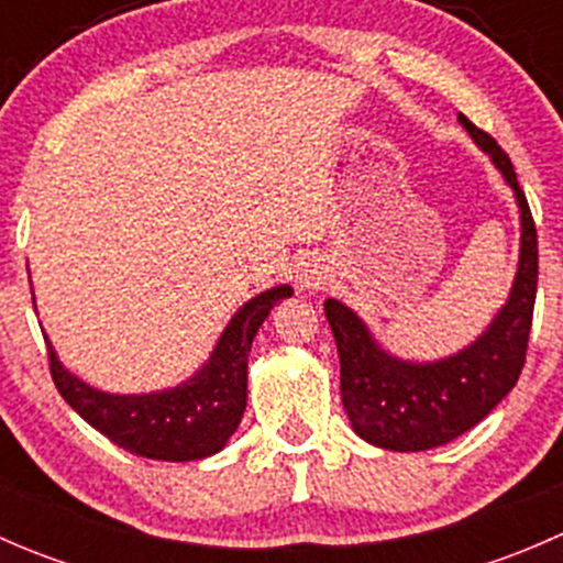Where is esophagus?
I'll return each mask as SVG.
<instances>
[{
    "instance_id": "34e87169",
    "label": "esophagus",
    "mask_w": 563,
    "mask_h": 563,
    "mask_svg": "<svg viewBox=\"0 0 563 563\" xmlns=\"http://www.w3.org/2000/svg\"><path fill=\"white\" fill-rule=\"evenodd\" d=\"M327 264H323L321 258H316V255H308V258H302L294 266V283H297V288H302V291H318V288L327 286Z\"/></svg>"
}]
</instances>
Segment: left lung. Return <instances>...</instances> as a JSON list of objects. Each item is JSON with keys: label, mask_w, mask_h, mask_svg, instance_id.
Listing matches in <instances>:
<instances>
[{"label": "left lung", "mask_w": 563, "mask_h": 563, "mask_svg": "<svg viewBox=\"0 0 563 563\" xmlns=\"http://www.w3.org/2000/svg\"><path fill=\"white\" fill-rule=\"evenodd\" d=\"M457 122L515 192L520 214V255L512 288L493 321L450 356L413 362L384 349L365 321L340 299L323 313L340 354V395L351 428L367 444L391 452H424L450 444L479 424L518 384L537 299V229L512 161L463 113Z\"/></svg>", "instance_id": "obj_1"}]
</instances>
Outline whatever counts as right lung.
<instances>
[{"label": "right lung", "instance_id": "obj_1", "mask_svg": "<svg viewBox=\"0 0 563 563\" xmlns=\"http://www.w3.org/2000/svg\"><path fill=\"white\" fill-rule=\"evenodd\" d=\"M291 294V286H275L247 299L225 323L209 360L176 387L141 395H113L92 387L62 365L48 334L43 332L51 376L78 417L133 455L168 463L218 455L245 413L247 354L253 338L269 310Z\"/></svg>", "mask_w": 563, "mask_h": 563}]
</instances>
